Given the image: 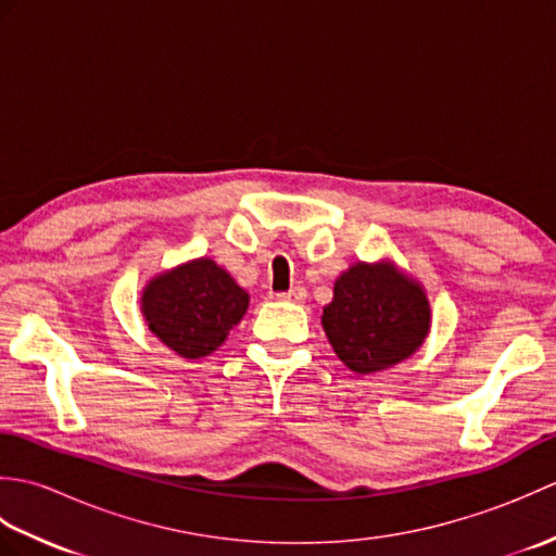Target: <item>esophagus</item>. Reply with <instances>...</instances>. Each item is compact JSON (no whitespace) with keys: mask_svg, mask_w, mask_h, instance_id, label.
<instances>
[{"mask_svg":"<svg viewBox=\"0 0 556 556\" xmlns=\"http://www.w3.org/2000/svg\"><path fill=\"white\" fill-rule=\"evenodd\" d=\"M277 299H279V301L301 303V301H305V289H303V287H293V289H289V291H285V293H277Z\"/></svg>","mask_w":556,"mask_h":556,"instance_id":"1","label":"esophagus"}]
</instances>
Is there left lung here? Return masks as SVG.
Listing matches in <instances>:
<instances>
[{
	"mask_svg": "<svg viewBox=\"0 0 556 556\" xmlns=\"http://www.w3.org/2000/svg\"><path fill=\"white\" fill-rule=\"evenodd\" d=\"M320 320L337 358L356 375H372L425 344L432 308L425 287L394 260H358L337 277Z\"/></svg>",
	"mask_w": 556,
	"mask_h": 556,
	"instance_id": "left-lung-1",
	"label": "left lung"
}]
</instances>
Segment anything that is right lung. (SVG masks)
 <instances>
[{
	"mask_svg": "<svg viewBox=\"0 0 556 556\" xmlns=\"http://www.w3.org/2000/svg\"><path fill=\"white\" fill-rule=\"evenodd\" d=\"M251 296L212 257L157 271L140 293L148 329L176 356L205 358L243 320Z\"/></svg>",
	"mask_w": 556,
	"mask_h": 556,
	"instance_id": "add662e5",
	"label": "right lung"
}]
</instances>
